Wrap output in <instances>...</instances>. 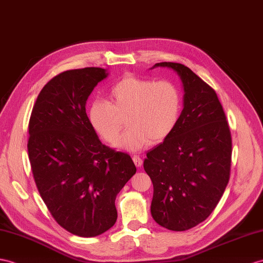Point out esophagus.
Listing matches in <instances>:
<instances>
[{
	"mask_svg": "<svg viewBox=\"0 0 263 263\" xmlns=\"http://www.w3.org/2000/svg\"><path fill=\"white\" fill-rule=\"evenodd\" d=\"M133 161H134V163H135V165L137 166V167H140V166L143 165V159L140 158L139 156H137V155H134L133 156Z\"/></svg>",
	"mask_w": 263,
	"mask_h": 263,
	"instance_id": "esophagus-1",
	"label": "esophagus"
}]
</instances>
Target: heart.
Returning a JSON list of instances; mask_svg holds the SVG:
<instances>
[{
	"instance_id": "b5f03b06",
	"label": "heart",
	"mask_w": 263,
	"mask_h": 263,
	"mask_svg": "<svg viewBox=\"0 0 263 263\" xmlns=\"http://www.w3.org/2000/svg\"><path fill=\"white\" fill-rule=\"evenodd\" d=\"M183 111V96L176 83L126 76L109 90V101H93L88 119L108 143H115L125 126L128 129L117 146L138 152L151 142L161 143L175 130Z\"/></svg>"
}]
</instances>
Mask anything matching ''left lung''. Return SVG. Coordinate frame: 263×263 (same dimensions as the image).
Instances as JSON below:
<instances>
[{"instance_id": "left-lung-1", "label": "left lung", "mask_w": 263, "mask_h": 263, "mask_svg": "<svg viewBox=\"0 0 263 263\" xmlns=\"http://www.w3.org/2000/svg\"><path fill=\"white\" fill-rule=\"evenodd\" d=\"M180 76L184 108L175 130L147 153L153 219L172 231L196 227L213 212L230 180L231 132L216 92L181 63L159 62Z\"/></svg>"}]
</instances>
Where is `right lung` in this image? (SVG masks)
Instances as JSON below:
<instances>
[{"label":"right lung","instance_id":"obj_1","mask_svg":"<svg viewBox=\"0 0 263 263\" xmlns=\"http://www.w3.org/2000/svg\"><path fill=\"white\" fill-rule=\"evenodd\" d=\"M108 73L101 68L68 70L37 96L29 121L28 152L37 191L60 227L91 238L117 220L115 200L136 173L126 153L102 144L86 101Z\"/></svg>","mask_w":263,"mask_h":263}]
</instances>
